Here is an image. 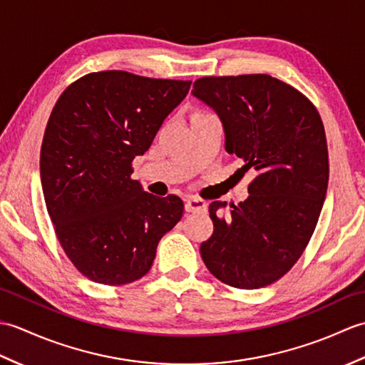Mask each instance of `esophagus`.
Here are the masks:
<instances>
[{
  "label": "esophagus",
  "instance_id": "34e87169",
  "mask_svg": "<svg viewBox=\"0 0 365 365\" xmlns=\"http://www.w3.org/2000/svg\"><path fill=\"white\" fill-rule=\"evenodd\" d=\"M185 210L190 212V213L207 212V202L204 199L190 196V197H187V200H185Z\"/></svg>",
  "mask_w": 365,
  "mask_h": 365
}]
</instances>
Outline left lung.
I'll return each mask as SVG.
<instances>
[{"mask_svg": "<svg viewBox=\"0 0 365 365\" xmlns=\"http://www.w3.org/2000/svg\"><path fill=\"white\" fill-rule=\"evenodd\" d=\"M192 96L218 113L226 150L257 175L238 205L210 204L208 271L235 289H260L289 273L311 240L328 190L329 161L319 111L302 92L267 73L202 76Z\"/></svg>", "mask_w": 365, "mask_h": 365, "instance_id": "8db88e82", "label": "left lung"}]
</instances>
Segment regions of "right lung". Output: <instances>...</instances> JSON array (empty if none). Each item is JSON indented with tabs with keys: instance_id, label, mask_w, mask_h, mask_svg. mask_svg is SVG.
<instances>
[{
	"instance_id": "obj_1",
	"label": "right lung",
	"mask_w": 365,
	"mask_h": 365,
	"mask_svg": "<svg viewBox=\"0 0 365 365\" xmlns=\"http://www.w3.org/2000/svg\"><path fill=\"white\" fill-rule=\"evenodd\" d=\"M191 81L123 71L92 72L61 94L46 122L41 180L46 212L66 255L103 285L149 273L161 237L180 221L183 202L157 197L131 178Z\"/></svg>"
}]
</instances>
